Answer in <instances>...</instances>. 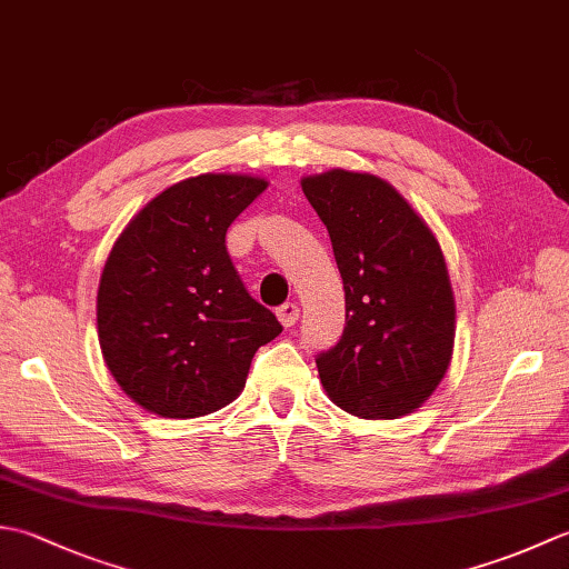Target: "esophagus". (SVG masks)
Masks as SVG:
<instances>
[{"label": "esophagus", "instance_id": "34e87169", "mask_svg": "<svg viewBox=\"0 0 569 569\" xmlns=\"http://www.w3.org/2000/svg\"><path fill=\"white\" fill-rule=\"evenodd\" d=\"M276 316H278V322H281L283 328H293V325L298 322L300 310H298L296 303H283L281 308L276 310Z\"/></svg>", "mask_w": 569, "mask_h": 569}]
</instances>
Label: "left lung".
<instances>
[{"label":"left lung","mask_w":569,"mask_h":569,"mask_svg":"<svg viewBox=\"0 0 569 569\" xmlns=\"http://www.w3.org/2000/svg\"><path fill=\"white\" fill-rule=\"evenodd\" d=\"M332 239L345 332L316 365L330 401L367 420L413 413L445 379L455 347L450 273L426 220L373 173L300 180Z\"/></svg>","instance_id":"left-lung-1"}]
</instances>
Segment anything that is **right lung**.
I'll use <instances>...</instances> for the list:
<instances>
[{
    "label": "right lung",
    "mask_w": 569,
    "mask_h": 569,
    "mask_svg": "<svg viewBox=\"0 0 569 569\" xmlns=\"http://www.w3.org/2000/svg\"><path fill=\"white\" fill-rule=\"evenodd\" d=\"M266 188L244 173L186 178L117 237L98 288L100 349L119 389L149 413L186 420L232 403L257 349L281 335L224 247L227 227Z\"/></svg>",
    "instance_id": "obj_1"
}]
</instances>
